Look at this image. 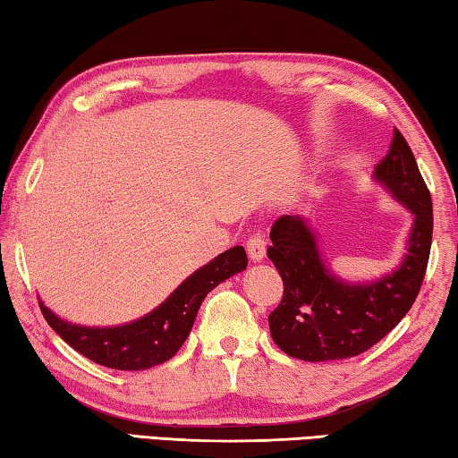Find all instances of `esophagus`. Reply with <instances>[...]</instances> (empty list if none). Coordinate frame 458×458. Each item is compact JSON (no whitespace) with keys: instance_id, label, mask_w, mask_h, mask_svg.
I'll list each match as a JSON object with an SVG mask.
<instances>
[{"instance_id":"34e87169","label":"esophagus","mask_w":458,"mask_h":458,"mask_svg":"<svg viewBox=\"0 0 458 458\" xmlns=\"http://www.w3.org/2000/svg\"><path fill=\"white\" fill-rule=\"evenodd\" d=\"M246 252H248V259H250V262H262V260H265V252H267L265 238L259 236V234H254V236L248 238Z\"/></svg>"}]
</instances>
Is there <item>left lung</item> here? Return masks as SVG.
Here are the masks:
<instances>
[{"instance_id":"obj_1","label":"left lung","mask_w":458,"mask_h":458,"mask_svg":"<svg viewBox=\"0 0 458 458\" xmlns=\"http://www.w3.org/2000/svg\"><path fill=\"white\" fill-rule=\"evenodd\" d=\"M374 182L414 216L400 265L377 278L344 281L325 260L317 230L301 216H281L270 230L268 259L283 278V301L268 315L275 344L303 361L345 360L368 352L402 321L420 291L432 244V199L400 131Z\"/></svg>"}]
</instances>
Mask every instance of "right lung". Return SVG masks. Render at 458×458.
<instances>
[{
	"mask_svg": "<svg viewBox=\"0 0 458 458\" xmlns=\"http://www.w3.org/2000/svg\"><path fill=\"white\" fill-rule=\"evenodd\" d=\"M246 265L244 248H230L191 273L153 311L113 327H89L60 319L42 299L40 309L50 327L90 361L111 369H149L174 358L188 339L206 294L226 278L242 273Z\"/></svg>",
	"mask_w": 458,
	"mask_h": 458,
	"instance_id": "add662e5",
	"label": "right lung"
}]
</instances>
